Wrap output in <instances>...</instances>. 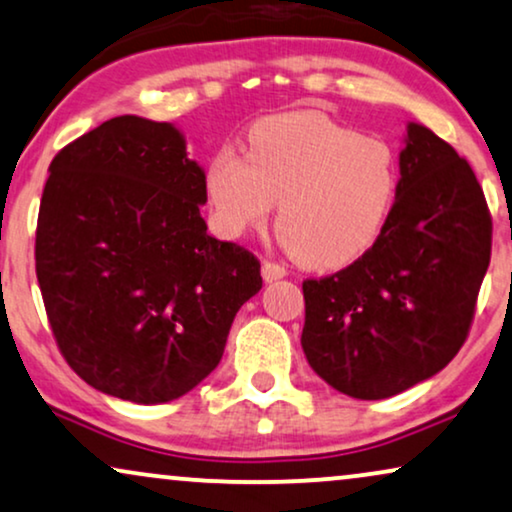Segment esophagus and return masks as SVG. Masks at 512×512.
I'll list each match as a JSON object with an SVG mask.
<instances>
[{
  "label": "esophagus",
  "instance_id": "34e87169",
  "mask_svg": "<svg viewBox=\"0 0 512 512\" xmlns=\"http://www.w3.org/2000/svg\"><path fill=\"white\" fill-rule=\"evenodd\" d=\"M261 275H263L265 282H277V280H282V277H287V270H284L282 265L265 261L263 268H261Z\"/></svg>",
  "mask_w": 512,
  "mask_h": 512
}]
</instances>
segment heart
<instances>
[{
    "label": "heart",
    "mask_w": 512,
    "mask_h": 512,
    "mask_svg": "<svg viewBox=\"0 0 512 512\" xmlns=\"http://www.w3.org/2000/svg\"><path fill=\"white\" fill-rule=\"evenodd\" d=\"M218 235L237 240L268 221L289 256L310 270L355 263L378 242L400 190V164L383 138L360 136L315 110L265 117L247 152L221 148L207 164Z\"/></svg>",
    "instance_id": "obj_1"
}]
</instances>
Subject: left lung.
I'll use <instances>...</instances> for the list:
<instances>
[{
    "instance_id": "obj_1",
    "label": "left lung",
    "mask_w": 512,
    "mask_h": 512,
    "mask_svg": "<svg viewBox=\"0 0 512 512\" xmlns=\"http://www.w3.org/2000/svg\"><path fill=\"white\" fill-rule=\"evenodd\" d=\"M489 256L491 218L473 169L409 122L383 235L345 270L303 282L308 364L357 400L428 381L466 341Z\"/></svg>"
}]
</instances>
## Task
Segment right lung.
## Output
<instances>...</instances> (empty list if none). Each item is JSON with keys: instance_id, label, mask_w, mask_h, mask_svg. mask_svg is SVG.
Returning a JSON list of instances; mask_svg holds the SVG:
<instances>
[{"instance_id": "add662e5", "label": "right lung", "mask_w": 512, "mask_h": 512, "mask_svg": "<svg viewBox=\"0 0 512 512\" xmlns=\"http://www.w3.org/2000/svg\"><path fill=\"white\" fill-rule=\"evenodd\" d=\"M202 204L204 169L171 122L112 117L53 157L37 280L63 357L101 393L136 404L190 393L261 291V263L207 235Z\"/></svg>"}]
</instances>
